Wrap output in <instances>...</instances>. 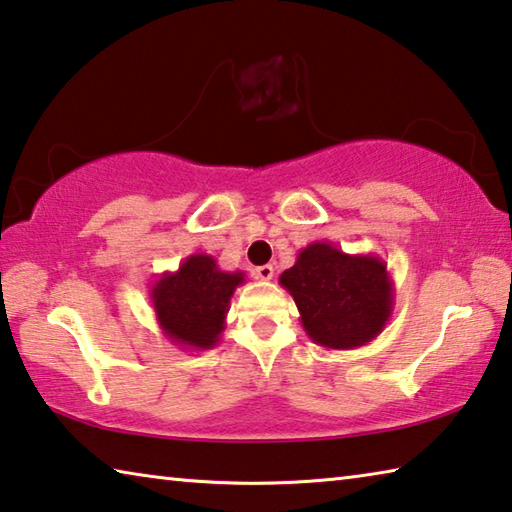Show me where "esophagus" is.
<instances>
[{
	"mask_svg": "<svg viewBox=\"0 0 512 512\" xmlns=\"http://www.w3.org/2000/svg\"><path fill=\"white\" fill-rule=\"evenodd\" d=\"M273 273H275V268L271 264H264V266L255 268V277H257V280H262V282L273 280Z\"/></svg>",
	"mask_w": 512,
	"mask_h": 512,
	"instance_id": "1",
	"label": "esophagus"
}]
</instances>
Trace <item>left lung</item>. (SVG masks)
Segmentation results:
<instances>
[{
	"mask_svg": "<svg viewBox=\"0 0 512 512\" xmlns=\"http://www.w3.org/2000/svg\"><path fill=\"white\" fill-rule=\"evenodd\" d=\"M302 327L324 349H358L380 336L394 311V282L378 255H349L313 241L280 275Z\"/></svg>",
	"mask_w": 512,
	"mask_h": 512,
	"instance_id": "8db88e82",
	"label": "left lung"
}]
</instances>
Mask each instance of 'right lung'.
Segmentation results:
<instances>
[{
	"label": "right lung",
	"mask_w": 512,
	"mask_h": 512,
	"mask_svg": "<svg viewBox=\"0 0 512 512\" xmlns=\"http://www.w3.org/2000/svg\"><path fill=\"white\" fill-rule=\"evenodd\" d=\"M246 282L241 271H221L206 253L185 257L150 286V300L163 336L176 347L206 351L219 345L226 329L230 297Z\"/></svg>",
	"instance_id": "add662e5"
}]
</instances>
